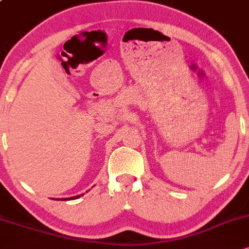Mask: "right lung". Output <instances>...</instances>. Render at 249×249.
Returning <instances> with one entry per match:
<instances>
[{
    "instance_id": "1",
    "label": "right lung",
    "mask_w": 249,
    "mask_h": 249,
    "mask_svg": "<svg viewBox=\"0 0 249 249\" xmlns=\"http://www.w3.org/2000/svg\"><path fill=\"white\" fill-rule=\"evenodd\" d=\"M77 197H80V195H76V196H72V197H68V199H62V200H74V199H77Z\"/></svg>"
}]
</instances>
